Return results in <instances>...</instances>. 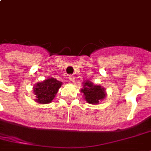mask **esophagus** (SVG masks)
I'll list each match as a JSON object with an SVG mask.
<instances>
[{
    "instance_id": "obj_1",
    "label": "esophagus",
    "mask_w": 151,
    "mask_h": 151,
    "mask_svg": "<svg viewBox=\"0 0 151 151\" xmlns=\"http://www.w3.org/2000/svg\"><path fill=\"white\" fill-rule=\"evenodd\" d=\"M69 79H70V80L71 81H73V82H74V79H75V78H74V76L73 75V74H70V75H69Z\"/></svg>"
}]
</instances>
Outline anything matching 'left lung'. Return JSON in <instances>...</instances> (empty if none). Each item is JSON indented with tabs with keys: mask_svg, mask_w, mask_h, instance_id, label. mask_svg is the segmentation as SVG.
Returning <instances> with one entry per match:
<instances>
[{
	"mask_svg": "<svg viewBox=\"0 0 151 151\" xmlns=\"http://www.w3.org/2000/svg\"><path fill=\"white\" fill-rule=\"evenodd\" d=\"M81 92L85 95V98L88 103L96 104L106 96L105 90L99 85H93L92 82L87 81L84 84Z\"/></svg>",
	"mask_w": 151,
	"mask_h": 151,
	"instance_id": "obj_1",
	"label": "left lung"
}]
</instances>
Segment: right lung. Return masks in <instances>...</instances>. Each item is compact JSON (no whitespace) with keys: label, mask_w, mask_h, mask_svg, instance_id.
<instances>
[{"label":"right lung","mask_w":151,"mask_h":151,"mask_svg":"<svg viewBox=\"0 0 151 151\" xmlns=\"http://www.w3.org/2000/svg\"><path fill=\"white\" fill-rule=\"evenodd\" d=\"M61 85L62 82L52 78L44 81L43 82L37 83L34 89L37 102L43 104L51 103Z\"/></svg>","instance_id":"add662e5"}]
</instances>
